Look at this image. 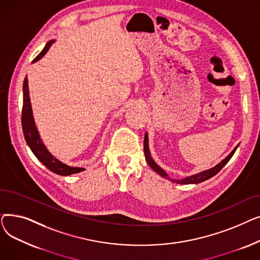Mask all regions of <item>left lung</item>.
<instances>
[{
	"mask_svg": "<svg viewBox=\"0 0 260 260\" xmlns=\"http://www.w3.org/2000/svg\"><path fill=\"white\" fill-rule=\"evenodd\" d=\"M143 147H144V154H145V159L148 163V166L151 167L157 174H159L160 176H162L163 178L166 179H169L173 182H176V183H179V184H193V183H200L202 181H206L210 178H212L213 176H215L218 172H220V170L226 165V163L229 162V160L232 158V156L234 155L236 148L238 147V145L233 149L230 153V155L228 157H225L220 163H218L217 166H215L214 168L210 169V170H207V171H203V172H200L198 174H195L193 176H188V177H185V178L183 179H179V180H175V179H172L170 178V177L168 176V174L166 173L165 170H162L157 163L154 161V159L152 158L151 156V153H149V147H148V137H147V133H145V136H144V143H143Z\"/></svg>",
	"mask_w": 260,
	"mask_h": 260,
	"instance_id": "obj_1",
	"label": "left lung"
}]
</instances>
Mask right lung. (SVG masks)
Instances as JSON below:
<instances>
[{
    "mask_svg": "<svg viewBox=\"0 0 260 260\" xmlns=\"http://www.w3.org/2000/svg\"><path fill=\"white\" fill-rule=\"evenodd\" d=\"M54 43V40H50L49 42L45 45L43 50L41 51L38 56L35 58L32 63L39 61L41 58L44 57V54L48 51L50 46ZM22 128L25 140L30 147L31 152L34 155L41 161L43 165L54 174H58L61 176H70L73 174H77L80 172L85 171L83 168H75L67 166L65 163L58 160L56 157L52 156L44 143L40 138L39 132L37 129V126L35 124V120L32 116V109H31V103H30V97H29V90H28V80L27 77L24 79L23 83V108H22Z\"/></svg>",
    "mask_w": 260,
    "mask_h": 260,
    "instance_id": "obj_1",
    "label": "right lung"
}]
</instances>
